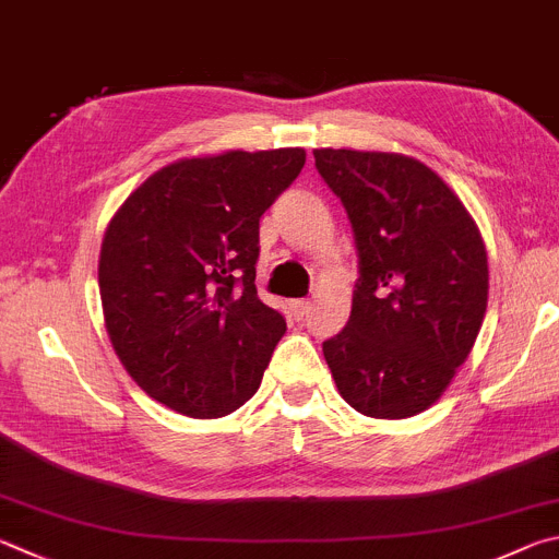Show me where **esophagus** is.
Returning <instances> with one entry per match:
<instances>
[{"label":"esophagus","instance_id":"1","mask_svg":"<svg viewBox=\"0 0 559 559\" xmlns=\"http://www.w3.org/2000/svg\"><path fill=\"white\" fill-rule=\"evenodd\" d=\"M290 308H293V314H296V320H306L310 314L312 302L310 300H296Z\"/></svg>","mask_w":559,"mask_h":559}]
</instances>
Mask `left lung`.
<instances>
[{"label": "left lung", "instance_id": "obj_1", "mask_svg": "<svg viewBox=\"0 0 559 559\" xmlns=\"http://www.w3.org/2000/svg\"><path fill=\"white\" fill-rule=\"evenodd\" d=\"M359 257L352 314L322 342L337 391L369 418L401 420L440 399L481 330L484 239L462 200L420 160L314 148Z\"/></svg>", "mask_w": 559, "mask_h": 559}]
</instances>
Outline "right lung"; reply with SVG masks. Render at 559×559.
I'll return each mask as SVG.
<instances>
[{
    "label": "right lung",
    "instance_id": "1",
    "mask_svg": "<svg viewBox=\"0 0 559 559\" xmlns=\"http://www.w3.org/2000/svg\"><path fill=\"white\" fill-rule=\"evenodd\" d=\"M302 166V148L182 158L111 217L99 251L111 347L170 411L222 418L257 393L286 332L253 283L259 219Z\"/></svg>",
    "mask_w": 559,
    "mask_h": 559
}]
</instances>
